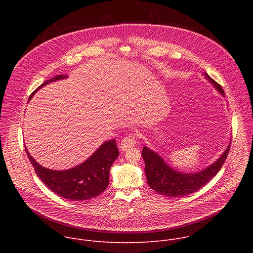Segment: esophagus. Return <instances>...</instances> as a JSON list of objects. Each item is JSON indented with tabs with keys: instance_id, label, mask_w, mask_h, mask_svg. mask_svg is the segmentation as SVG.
I'll return each mask as SVG.
<instances>
[{
	"instance_id": "esophagus-1",
	"label": "esophagus",
	"mask_w": 253,
	"mask_h": 253,
	"mask_svg": "<svg viewBox=\"0 0 253 253\" xmlns=\"http://www.w3.org/2000/svg\"><path fill=\"white\" fill-rule=\"evenodd\" d=\"M136 134L135 133H130L127 136H126L125 138H123L121 144H120V148L122 151H126L130 147H133L134 145L136 144Z\"/></svg>"
}]
</instances>
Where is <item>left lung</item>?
Returning a JSON list of instances; mask_svg holds the SVG:
<instances>
[{"mask_svg":"<svg viewBox=\"0 0 253 253\" xmlns=\"http://www.w3.org/2000/svg\"><path fill=\"white\" fill-rule=\"evenodd\" d=\"M205 75L219 92L224 95L222 86L208 74ZM230 146L231 145L227 147L214 164L200 172L190 174L181 173L172 169L157 153L145 146L142 149V157L144 160L145 173L148 185L157 193L169 197H182L192 194L203 188L216 175L227 159Z\"/></svg>","mask_w":253,"mask_h":253,"instance_id":"8db88e82","label":"left lung"}]
</instances>
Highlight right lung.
<instances>
[{
    "label": "right lung",
    "mask_w": 253,
    "mask_h": 253,
    "mask_svg": "<svg viewBox=\"0 0 253 253\" xmlns=\"http://www.w3.org/2000/svg\"><path fill=\"white\" fill-rule=\"evenodd\" d=\"M67 78L66 75H57L42 83L29 97L39 88L46 84ZM25 152L30 160L38 177L45 186L59 197L70 201H84L99 196L109 185L110 168L119 156L116 140L112 139L101 145L92 156L80 166L67 170H52L40 166L29 154Z\"/></svg>",
    "instance_id": "add662e5"
}]
</instances>
